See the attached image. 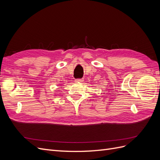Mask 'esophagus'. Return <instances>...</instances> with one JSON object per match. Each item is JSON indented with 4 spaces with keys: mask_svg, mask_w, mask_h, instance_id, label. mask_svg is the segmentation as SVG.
Here are the masks:
<instances>
[{
    "mask_svg": "<svg viewBox=\"0 0 160 160\" xmlns=\"http://www.w3.org/2000/svg\"><path fill=\"white\" fill-rule=\"evenodd\" d=\"M75 81L76 82V83H82V82L83 81V79H76L75 80Z\"/></svg>",
    "mask_w": 160,
    "mask_h": 160,
    "instance_id": "obj_1",
    "label": "esophagus"
}]
</instances>
